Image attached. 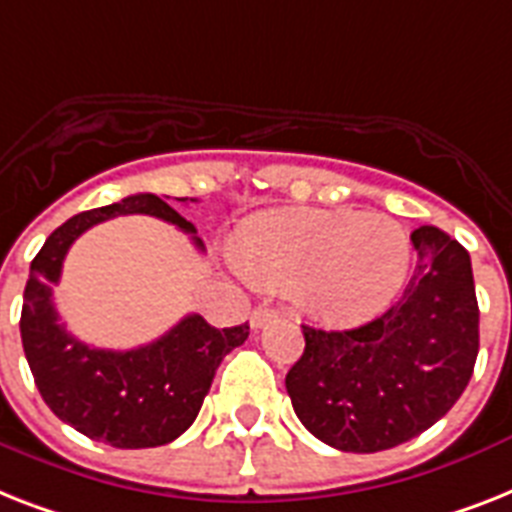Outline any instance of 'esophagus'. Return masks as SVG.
<instances>
[{
  "mask_svg": "<svg viewBox=\"0 0 512 512\" xmlns=\"http://www.w3.org/2000/svg\"><path fill=\"white\" fill-rule=\"evenodd\" d=\"M273 318H276V310H270V307H255L252 315H249V323H252V328H263L265 323L273 321Z\"/></svg>",
  "mask_w": 512,
  "mask_h": 512,
  "instance_id": "esophagus-1",
  "label": "esophagus"
}]
</instances>
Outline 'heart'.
I'll return each mask as SVG.
<instances>
[{
  "mask_svg": "<svg viewBox=\"0 0 512 512\" xmlns=\"http://www.w3.org/2000/svg\"><path fill=\"white\" fill-rule=\"evenodd\" d=\"M236 265L260 286L297 289L315 313L360 321L400 292L410 242L397 220L355 210H281L249 220Z\"/></svg>",
  "mask_w": 512,
  "mask_h": 512,
  "instance_id": "heart-1",
  "label": "heart"
}]
</instances>
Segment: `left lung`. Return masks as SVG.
I'll return each instance as SVG.
<instances>
[{"instance_id":"obj_1","label":"left lung","mask_w":512,"mask_h":512,"mask_svg":"<svg viewBox=\"0 0 512 512\" xmlns=\"http://www.w3.org/2000/svg\"><path fill=\"white\" fill-rule=\"evenodd\" d=\"M415 270L384 315L347 331L302 326L286 392L307 431L342 452L410 442L447 415L479 355L471 255L434 226L415 228Z\"/></svg>"}]
</instances>
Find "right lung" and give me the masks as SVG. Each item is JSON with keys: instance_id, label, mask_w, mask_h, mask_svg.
Wrapping results in <instances>:
<instances>
[{"instance_id": "obj_1", "label": "right lung", "mask_w": 512, "mask_h": 512, "mask_svg": "<svg viewBox=\"0 0 512 512\" xmlns=\"http://www.w3.org/2000/svg\"><path fill=\"white\" fill-rule=\"evenodd\" d=\"M134 213L168 220L191 234L194 247L205 249L194 223L155 194H134L78 213L54 228L33 257L20 313L23 350L49 410L83 436L118 450L160 447L184 434L210 392L220 360L249 336L247 323L220 331L197 313L157 342L126 352L97 350L68 334L54 310L52 286L60 281L70 244L102 220Z\"/></svg>"}]
</instances>
